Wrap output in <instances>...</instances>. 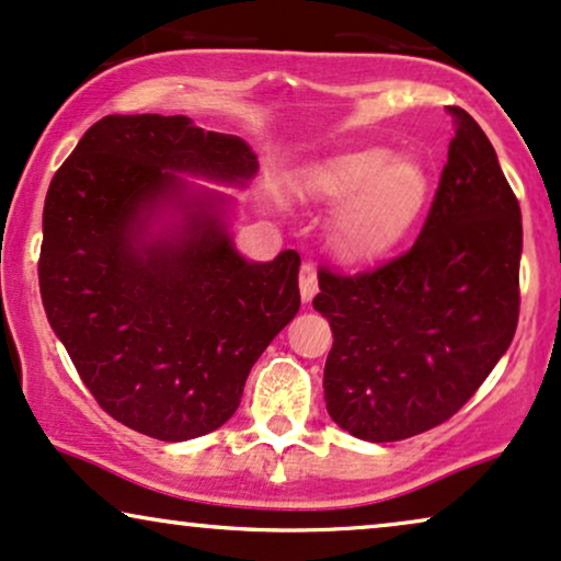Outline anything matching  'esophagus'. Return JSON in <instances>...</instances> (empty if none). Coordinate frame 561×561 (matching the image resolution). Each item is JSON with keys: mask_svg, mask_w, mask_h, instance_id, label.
<instances>
[{"mask_svg": "<svg viewBox=\"0 0 561 561\" xmlns=\"http://www.w3.org/2000/svg\"><path fill=\"white\" fill-rule=\"evenodd\" d=\"M297 282H300V297L302 302H310L318 293V274L316 268L310 264H302L300 268V276H297Z\"/></svg>", "mask_w": 561, "mask_h": 561, "instance_id": "esophagus-1", "label": "esophagus"}]
</instances>
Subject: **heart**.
<instances>
[{"label":"heart","mask_w":561,"mask_h":561,"mask_svg":"<svg viewBox=\"0 0 561 561\" xmlns=\"http://www.w3.org/2000/svg\"><path fill=\"white\" fill-rule=\"evenodd\" d=\"M325 207H342L331 225V248L346 264H370L391 253L432 194L427 168L388 150H359L331 160L305 181Z\"/></svg>","instance_id":"obj_1"}]
</instances>
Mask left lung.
Wrapping results in <instances>:
<instances>
[{
    "label": "left lung",
    "instance_id": "8db88e82",
    "mask_svg": "<svg viewBox=\"0 0 561 561\" xmlns=\"http://www.w3.org/2000/svg\"><path fill=\"white\" fill-rule=\"evenodd\" d=\"M448 113V165L411 251L357 276L318 274L313 308L333 331L325 409L367 443L450 420L515 336L520 207L481 126Z\"/></svg>",
    "mask_w": 561,
    "mask_h": 561
}]
</instances>
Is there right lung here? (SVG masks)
Masks as SVG:
<instances>
[{
  "label": "right lung",
  "instance_id": "add662e5",
  "mask_svg": "<svg viewBox=\"0 0 561 561\" xmlns=\"http://www.w3.org/2000/svg\"><path fill=\"white\" fill-rule=\"evenodd\" d=\"M251 145L186 116L92 124L44 204L41 297L113 420L162 443L222 427L248 373L300 310V256L251 261L230 225Z\"/></svg>",
  "mask_w": 561,
  "mask_h": 561
}]
</instances>
